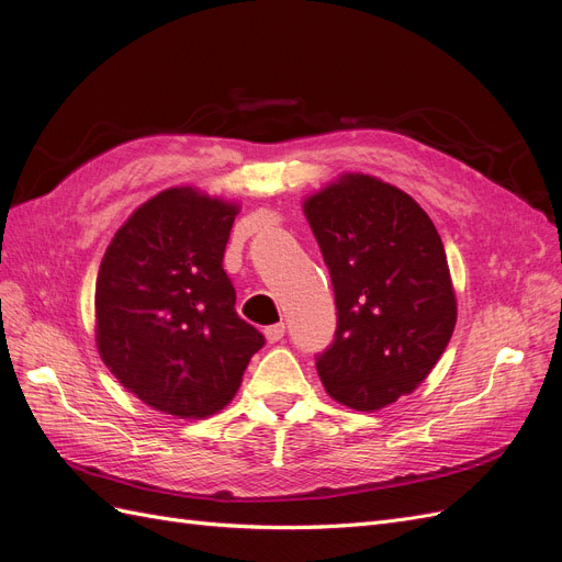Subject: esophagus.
Here are the masks:
<instances>
[{
  "instance_id": "1",
  "label": "esophagus",
  "mask_w": 562,
  "mask_h": 562,
  "mask_svg": "<svg viewBox=\"0 0 562 562\" xmlns=\"http://www.w3.org/2000/svg\"><path fill=\"white\" fill-rule=\"evenodd\" d=\"M283 335H285V323H274V326L265 328V337L269 342H279V339H283Z\"/></svg>"
}]
</instances>
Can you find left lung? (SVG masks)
<instances>
[{"mask_svg": "<svg viewBox=\"0 0 562 562\" xmlns=\"http://www.w3.org/2000/svg\"><path fill=\"white\" fill-rule=\"evenodd\" d=\"M330 271L337 328L316 353L328 394L380 411L422 384L457 321L443 241L415 199L370 176H345L304 201Z\"/></svg>", "mask_w": 562, "mask_h": 562, "instance_id": "obj_1", "label": "left lung"}]
</instances>
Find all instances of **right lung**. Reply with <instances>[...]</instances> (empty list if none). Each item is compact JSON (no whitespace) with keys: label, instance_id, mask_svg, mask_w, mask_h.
Listing matches in <instances>:
<instances>
[{"label":"right lung","instance_id":"right-lung-1","mask_svg":"<svg viewBox=\"0 0 562 562\" xmlns=\"http://www.w3.org/2000/svg\"><path fill=\"white\" fill-rule=\"evenodd\" d=\"M236 206L176 187L135 211L100 262L98 351L135 396L178 417L227 405L265 335L223 269Z\"/></svg>","mask_w":562,"mask_h":562}]
</instances>
